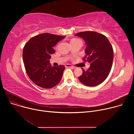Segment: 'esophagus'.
Here are the masks:
<instances>
[{
  "instance_id": "1",
  "label": "esophagus",
  "mask_w": 134,
  "mask_h": 134,
  "mask_svg": "<svg viewBox=\"0 0 134 134\" xmlns=\"http://www.w3.org/2000/svg\"><path fill=\"white\" fill-rule=\"evenodd\" d=\"M65 67H67V68H72V69H74V68H75V67H74L73 66H72V65H70V64H66V65H65Z\"/></svg>"
}]
</instances>
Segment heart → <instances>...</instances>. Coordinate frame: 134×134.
<instances>
[{
    "mask_svg": "<svg viewBox=\"0 0 134 134\" xmlns=\"http://www.w3.org/2000/svg\"><path fill=\"white\" fill-rule=\"evenodd\" d=\"M80 40L77 39H76V38H74V39H72L70 40V42H75V41H79Z\"/></svg>",
    "mask_w": 134,
    "mask_h": 134,
    "instance_id": "obj_1",
    "label": "heart"
}]
</instances>
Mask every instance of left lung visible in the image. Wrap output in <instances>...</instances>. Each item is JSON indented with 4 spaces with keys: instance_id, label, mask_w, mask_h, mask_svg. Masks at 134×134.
<instances>
[{
    "instance_id": "left-lung-1",
    "label": "left lung",
    "mask_w": 134,
    "mask_h": 134,
    "mask_svg": "<svg viewBox=\"0 0 134 134\" xmlns=\"http://www.w3.org/2000/svg\"><path fill=\"white\" fill-rule=\"evenodd\" d=\"M79 36L85 42L86 55L83 60L90 64L86 70L79 77L83 84L95 86L102 83L108 76L112 65L113 50L108 38L104 35L93 31L79 32Z\"/></svg>"
}]
</instances>
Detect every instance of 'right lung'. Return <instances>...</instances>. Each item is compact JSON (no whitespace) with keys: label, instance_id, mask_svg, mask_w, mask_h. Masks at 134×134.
Instances as JSON below:
<instances>
[{"label":"right lung","instance_id":"1","mask_svg":"<svg viewBox=\"0 0 134 134\" xmlns=\"http://www.w3.org/2000/svg\"><path fill=\"white\" fill-rule=\"evenodd\" d=\"M65 36L43 33L32 37L25 45L23 59L26 73L36 85L50 88L58 84L65 69L64 65L52 67L50 64L53 49Z\"/></svg>","mask_w":134,"mask_h":134}]
</instances>
